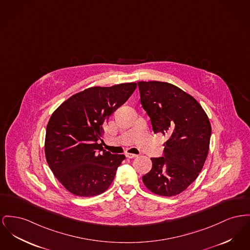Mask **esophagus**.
Instances as JSON below:
<instances>
[{
	"mask_svg": "<svg viewBox=\"0 0 250 250\" xmlns=\"http://www.w3.org/2000/svg\"><path fill=\"white\" fill-rule=\"evenodd\" d=\"M125 157L127 159H134V158H137L138 155H135V154H131V153H125Z\"/></svg>",
	"mask_w": 250,
	"mask_h": 250,
	"instance_id": "34e87169",
	"label": "esophagus"
}]
</instances>
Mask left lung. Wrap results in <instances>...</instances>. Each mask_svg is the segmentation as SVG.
<instances>
[{
	"label": "left lung",
	"mask_w": 250,
	"mask_h": 250,
	"mask_svg": "<svg viewBox=\"0 0 250 250\" xmlns=\"http://www.w3.org/2000/svg\"><path fill=\"white\" fill-rule=\"evenodd\" d=\"M138 86L153 131L167 138L164 156L151 158L152 169L143 176V181L156 194L174 196L186 190L204 166L210 123L201 104L175 85L141 81Z\"/></svg>",
	"instance_id": "obj_1"
}]
</instances>
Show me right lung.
Wrapping results in <instances>:
<instances>
[{"label":"right lung","instance_id":"1","mask_svg":"<svg viewBox=\"0 0 250 250\" xmlns=\"http://www.w3.org/2000/svg\"><path fill=\"white\" fill-rule=\"evenodd\" d=\"M136 87V83H123L86 88L52 114L46 127L45 157L53 174L71 193L94 196L112 183L125 157L104 150V125Z\"/></svg>","mask_w":250,"mask_h":250}]
</instances>
